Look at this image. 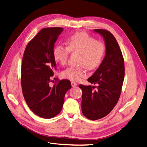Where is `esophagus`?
I'll return each instance as SVG.
<instances>
[{"instance_id": "34e87169", "label": "esophagus", "mask_w": 147, "mask_h": 147, "mask_svg": "<svg viewBox=\"0 0 147 147\" xmlns=\"http://www.w3.org/2000/svg\"><path fill=\"white\" fill-rule=\"evenodd\" d=\"M71 85H72V87L73 88H75L76 87V86H78V84L76 83L75 82H71Z\"/></svg>"}]
</instances>
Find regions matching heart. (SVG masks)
<instances>
[{
    "label": "heart",
    "instance_id": "obj_1",
    "mask_svg": "<svg viewBox=\"0 0 147 147\" xmlns=\"http://www.w3.org/2000/svg\"><path fill=\"white\" fill-rule=\"evenodd\" d=\"M67 47L62 45H56L53 50L56 62L63 65L67 62L70 52L81 54L79 67H69L61 73L63 78L77 81L86 76V69L97 68L102 63L106 54V47L101 41L85 32H78L67 40Z\"/></svg>",
    "mask_w": 147,
    "mask_h": 147
}]
</instances>
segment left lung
<instances>
[{
  "instance_id": "obj_1",
  "label": "left lung",
  "mask_w": 147,
  "mask_h": 147,
  "mask_svg": "<svg viewBox=\"0 0 147 147\" xmlns=\"http://www.w3.org/2000/svg\"><path fill=\"white\" fill-rule=\"evenodd\" d=\"M103 36L106 55L101 65L88 81L95 86H79L82 91L81 109L88 119L96 120L112 111L120 96L125 75L124 59L119 45L112 33L106 30L95 29Z\"/></svg>"
}]
</instances>
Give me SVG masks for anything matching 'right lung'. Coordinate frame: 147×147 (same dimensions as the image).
Returning a JSON list of instances; mask_svg holds the SVG:
<instances>
[{
	"label": "right lung",
	"instance_id": "obj_1",
	"mask_svg": "<svg viewBox=\"0 0 147 147\" xmlns=\"http://www.w3.org/2000/svg\"><path fill=\"white\" fill-rule=\"evenodd\" d=\"M61 27L45 28L26 47L21 67V84L24 99L36 115L51 119L61 112L65 96L71 88L70 81L62 80L53 87L50 82L56 70L53 50Z\"/></svg>",
	"mask_w": 147,
	"mask_h": 147
}]
</instances>
